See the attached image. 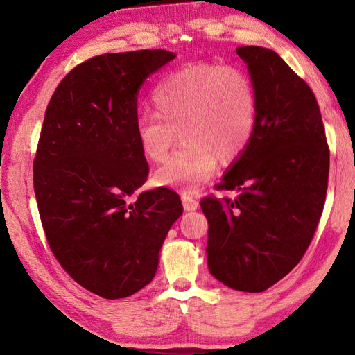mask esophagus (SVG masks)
<instances>
[{
  "instance_id": "1",
  "label": "esophagus",
  "mask_w": 355,
  "mask_h": 355,
  "mask_svg": "<svg viewBox=\"0 0 355 355\" xmlns=\"http://www.w3.org/2000/svg\"><path fill=\"white\" fill-rule=\"evenodd\" d=\"M182 200H183V207H184L186 212H192V210H195L200 206L198 200L192 197V195H189V193H183Z\"/></svg>"
}]
</instances>
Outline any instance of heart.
<instances>
[{
	"label": "heart",
	"instance_id": "b5f03b06",
	"mask_svg": "<svg viewBox=\"0 0 355 355\" xmlns=\"http://www.w3.org/2000/svg\"><path fill=\"white\" fill-rule=\"evenodd\" d=\"M154 114L135 122L143 157L162 163L178 137L183 145L155 172L158 184L195 193L218 160L236 162L253 139L258 94L245 70L197 64L166 76L150 93Z\"/></svg>",
	"mask_w": 355,
	"mask_h": 355
}]
</instances>
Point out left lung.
Segmentation results:
<instances>
[{"label": "left lung", "instance_id": "8db88e82", "mask_svg": "<svg viewBox=\"0 0 355 355\" xmlns=\"http://www.w3.org/2000/svg\"><path fill=\"white\" fill-rule=\"evenodd\" d=\"M258 94L245 153L218 189L236 198L201 200L209 221L210 275L233 290L261 293L302 259L325 205L329 148L319 103L276 51L236 49Z\"/></svg>", "mask_w": 355, "mask_h": 355}]
</instances>
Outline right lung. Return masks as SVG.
Wrapping results in <instances>:
<instances>
[{
    "mask_svg": "<svg viewBox=\"0 0 355 355\" xmlns=\"http://www.w3.org/2000/svg\"><path fill=\"white\" fill-rule=\"evenodd\" d=\"M173 58L163 49L89 58L59 82L45 111L33 160L45 238L67 273L103 299L153 281L163 241L183 214L168 187L130 201L149 173L135 137L139 89Z\"/></svg>",
    "mask_w": 355,
    "mask_h": 355,
    "instance_id": "right-lung-1",
    "label": "right lung"
}]
</instances>
